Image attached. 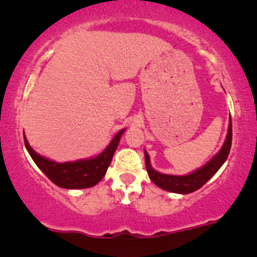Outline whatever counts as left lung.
<instances>
[{"instance_id": "8db88e82", "label": "left lung", "mask_w": 257, "mask_h": 257, "mask_svg": "<svg viewBox=\"0 0 257 257\" xmlns=\"http://www.w3.org/2000/svg\"><path fill=\"white\" fill-rule=\"evenodd\" d=\"M231 144H232V123H231L230 117V124H228L226 140H225L221 150L219 151L217 156L209 160L203 168L196 170V171L191 172V174L187 176L160 174V172L152 169L150 163V156L145 151V162H146V170L148 176H150V179L154 184L158 185L159 188L166 191L177 194L193 193V191L200 189L206 182H208L213 176L217 174L218 170L221 168L222 164L227 159L228 153H230L231 150Z\"/></svg>"}]
</instances>
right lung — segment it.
I'll use <instances>...</instances> for the list:
<instances>
[{
	"mask_svg": "<svg viewBox=\"0 0 257 257\" xmlns=\"http://www.w3.org/2000/svg\"><path fill=\"white\" fill-rule=\"evenodd\" d=\"M123 132L124 129L117 133L115 138L111 140L109 146L105 148L98 157L92 159L78 160L74 163L51 162V160L36 153L31 148L25 135L24 140L31 158L52 183L64 188V189H85V188H91L99 183L106 174V170L112 160Z\"/></svg>",
	"mask_w": 257,
	"mask_h": 257,
	"instance_id": "obj_1",
	"label": "right lung"
}]
</instances>
